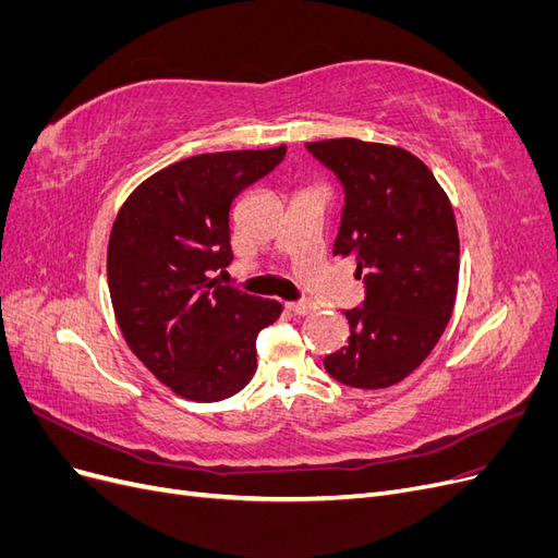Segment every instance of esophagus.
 I'll return each mask as SVG.
<instances>
[{"label":"esophagus","instance_id":"34e87169","mask_svg":"<svg viewBox=\"0 0 558 558\" xmlns=\"http://www.w3.org/2000/svg\"><path fill=\"white\" fill-rule=\"evenodd\" d=\"M286 307H289V312H293L295 316H305L310 312H314V305L307 300H293V302H286Z\"/></svg>","mask_w":558,"mask_h":558}]
</instances>
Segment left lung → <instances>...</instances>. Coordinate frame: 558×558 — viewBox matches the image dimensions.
<instances>
[{
  "label": "left lung",
  "mask_w": 558,
  "mask_h": 558,
  "mask_svg": "<svg viewBox=\"0 0 558 558\" xmlns=\"http://www.w3.org/2000/svg\"><path fill=\"white\" fill-rule=\"evenodd\" d=\"M344 191L335 256L356 258L361 307L344 310L347 347L324 359L344 386L386 388L445 332L459 281V232L433 172L410 150L361 140L305 144Z\"/></svg>",
  "instance_id": "1"
}]
</instances>
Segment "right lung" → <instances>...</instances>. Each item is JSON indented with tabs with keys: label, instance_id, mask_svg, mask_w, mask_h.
Instances as JSON below:
<instances>
[{
	"label": "right lung",
	"instance_id": "right-lung-1",
	"mask_svg": "<svg viewBox=\"0 0 558 558\" xmlns=\"http://www.w3.org/2000/svg\"><path fill=\"white\" fill-rule=\"evenodd\" d=\"M286 146L202 154L146 179L118 211L107 251L128 347L174 393L223 400L256 373V337L281 305L211 279L232 260L230 207Z\"/></svg>",
	"mask_w": 558,
	"mask_h": 558
}]
</instances>
